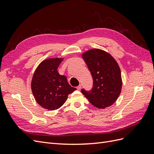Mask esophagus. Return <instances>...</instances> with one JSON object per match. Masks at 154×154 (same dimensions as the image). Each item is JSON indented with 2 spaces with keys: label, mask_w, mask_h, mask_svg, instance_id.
<instances>
[{
  "label": "esophagus",
  "mask_w": 154,
  "mask_h": 154,
  "mask_svg": "<svg viewBox=\"0 0 154 154\" xmlns=\"http://www.w3.org/2000/svg\"><path fill=\"white\" fill-rule=\"evenodd\" d=\"M76 88H77V90H78V91H80L81 90V88H82V85H79V86H78L77 87H76Z\"/></svg>",
  "instance_id": "esophagus-1"
}]
</instances>
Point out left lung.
<instances>
[{
	"label": "left lung",
	"mask_w": 154,
	"mask_h": 154,
	"mask_svg": "<svg viewBox=\"0 0 154 154\" xmlns=\"http://www.w3.org/2000/svg\"><path fill=\"white\" fill-rule=\"evenodd\" d=\"M82 57L93 79L92 88L82 89V94L90 103L98 109L111 106L122 91L121 70L117 62L106 51L93 49L86 51Z\"/></svg>",
	"instance_id": "left-lung-1"
}]
</instances>
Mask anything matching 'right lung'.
<instances>
[{
	"instance_id": "1",
	"label": "right lung",
	"mask_w": 154,
	"mask_h": 154,
	"mask_svg": "<svg viewBox=\"0 0 154 154\" xmlns=\"http://www.w3.org/2000/svg\"><path fill=\"white\" fill-rule=\"evenodd\" d=\"M63 58H49L42 62L34 72L31 90L42 107L54 110L62 106L68 95L76 90L70 85L67 78L60 75L57 69Z\"/></svg>"
}]
</instances>
